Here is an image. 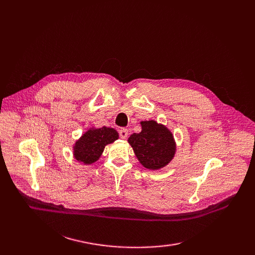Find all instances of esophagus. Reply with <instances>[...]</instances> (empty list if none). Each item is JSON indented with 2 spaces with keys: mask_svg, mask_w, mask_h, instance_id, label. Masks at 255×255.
I'll return each mask as SVG.
<instances>
[{
  "mask_svg": "<svg viewBox=\"0 0 255 255\" xmlns=\"http://www.w3.org/2000/svg\"><path fill=\"white\" fill-rule=\"evenodd\" d=\"M119 135L122 139H126V138L128 136V130L127 128H121L119 130Z\"/></svg>",
  "mask_w": 255,
  "mask_h": 255,
  "instance_id": "1",
  "label": "esophagus"
}]
</instances>
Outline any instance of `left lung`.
<instances>
[{"label": "left lung", "mask_w": 255, "mask_h": 255, "mask_svg": "<svg viewBox=\"0 0 255 255\" xmlns=\"http://www.w3.org/2000/svg\"><path fill=\"white\" fill-rule=\"evenodd\" d=\"M141 132L129 136L128 143L141 165L148 169H159L170 161L175 153L173 136L167 128L155 121H142Z\"/></svg>", "instance_id": "obj_1"}]
</instances>
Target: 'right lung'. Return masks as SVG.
I'll return each mask as SVG.
<instances>
[{
	"mask_svg": "<svg viewBox=\"0 0 255 255\" xmlns=\"http://www.w3.org/2000/svg\"><path fill=\"white\" fill-rule=\"evenodd\" d=\"M117 130L112 128H91L75 142L74 156L83 164H92L99 159L106 144L118 139Z\"/></svg>",
	"mask_w": 255,
	"mask_h": 255,
	"instance_id": "right-lung-1",
	"label": "right lung"
}]
</instances>
